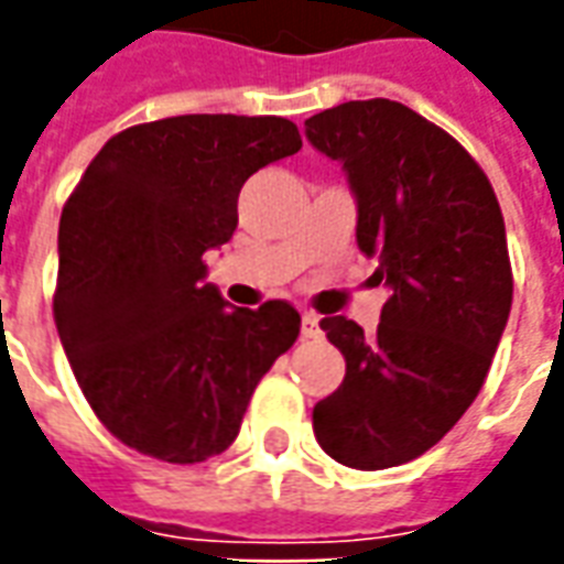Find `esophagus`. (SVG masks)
Returning a JSON list of instances; mask_svg holds the SVG:
<instances>
[{
	"label": "esophagus",
	"mask_w": 564,
	"mask_h": 564,
	"mask_svg": "<svg viewBox=\"0 0 564 564\" xmlns=\"http://www.w3.org/2000/svg\"><path fill=\"white\" fill-rule=\"evenodd\" d=\"M302 335H305V338H317L319 335V317L317 314H302Z\"/></svg>",
	"instance_id": "34e87169"
}]
</instances>
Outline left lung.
<instances>
[{"label": "left lung", "instance_id": "left-lung-1", "mask_svg": "<svg viewBox=\"0 0 564 564\" xmlns=\"http://www.w3.org/2000/svg\"><path fill=\"white\" fill-rule=\"evenodd\" d=\"M305 135L344 165L359 250L390 286L375 335L319 319L347 375L314 408V435L335 462L380 471L435 447L484 387L513 299L505 217L471 153L408 105L344 102Z\"/></svg>", "mask_w": 564, "mask_h": 564}]
</instances>
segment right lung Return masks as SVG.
<instances>
[{
    "instance_id": "right-lung-1",
    "label": "right lung",
    "mask_w": 564,
    "mask_h": 564,
    "mask_svg": "<svg viewBox=\"0 0 564 564\" xmlns=\"http://www.w3.org/2000/svg\"><path fill=\"white\" fill-rule=\"evenodd\" d=\"M299 148L286 117H165L105 141L72 189L56 332L93 414L127 447L172 465L223 453L299 338L290 302L229 307L202 259L232 238L247 177Z\"/></svg>"
}]
</instances>
